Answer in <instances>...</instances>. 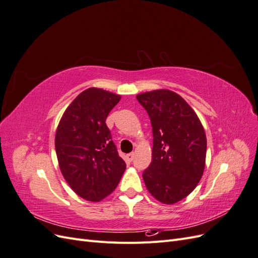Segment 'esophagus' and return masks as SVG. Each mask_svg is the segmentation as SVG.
I'll return each instance as SVG.
<instances>
[{
  "label": "esophagus",
  "mask_w": 258,
  "mask_h": 258,
  "mask_svg": "<svg viewBox=\"0 0 258 258\" xmlns=\"http://www.w3.org/2000/svg\"><path fill=\"white\" fill-rule=\"evenodd\" d=\"M126 160H127L128 162H131L132 160H134V154H132V153L127 154V155H126Z\"/></svg>",
  "instance_id": "34e87169"
}]
</instances>
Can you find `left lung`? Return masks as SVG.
I'll use <instances>...</instances> for the list:
<instances>
[{"label":"left lung","instance_id":"1","mask_svg":"<svg viewBox=\"0 0 258 258\" xmlns=\"http://www.w3.org/2000/svg\"><path fill=\"white\" fill-rule=\"evenodd\" d=\"M137 99L150 116L154 138L144 183L153 197L173 205L188 196L204 174L205 129L192 108L173 91L154 90Z\"/></svg>","mask_w":258,"mask_h":258}]
</instances>
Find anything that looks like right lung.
<instances>
[{
  "instance_id": "obj_1",
  "label": "right lung",
  "mask_w": 258,
  "mask_h": 258,
  "mask_svg": "<svg viewBox=\"0 0 258 258\" xmlns=\"http://www.w3.org/2000/svg\"><path fill=\"white\" fill-rule=\"evenodd\" d=\"M120 96L89 88L62 115L54 139L62 175L80 197L100 201L118 185L126 169L105 120Z\"/></svg>"
}]
</instances>
